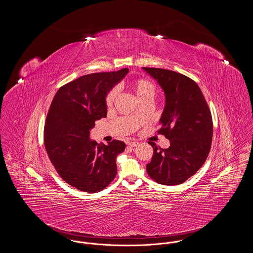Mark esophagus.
I'll return each mask as SVG.
<instances>
[{"label":"esophagus","mask_w":253,"mask_h":253,"mask_svg":"<svg viewBox=\"0 0 253 253\" xmlns=\"http://www.w3.org/2000/svg\"><path fill=\"white\" fill-rule=\"evenodd\" d=\"M127 145L129 146V147H132V148H134V147H137L139 143L137 142V141H129Z\"/></svg>","instance_id":"34e87169"}]
</instances>
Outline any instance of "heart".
I'll return each mask as SVG.
<instances>
[{"label": "heart", "mask_w": 253, "mask_h": 253, "mask_svg": "<svg viewBox=\"0 0 253 253\" xmlns=\"http://www.w3.org/2000/svg\"><path fill=\"white\" fill-rule=\"evenodd\" d=\"M129 87L131 88L133 94L139 101L144 98H153V96L156 94L155 84L151 81L144 78H138V79L132 80L129 83ZM119 95H120V91L117 87L110 89L104 98L106 107L108 108L112 107L117 101Z\"/></svg>", "instance_id": "1"}]
</instances>
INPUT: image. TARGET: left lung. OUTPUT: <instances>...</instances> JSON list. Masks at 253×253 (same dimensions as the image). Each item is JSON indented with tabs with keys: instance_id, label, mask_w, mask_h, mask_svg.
Listing matches in <instances>:
<instances>
[{
	"instance_id": "obj_1",
	"label": "left lung",
	"mask_w": 253,
	"mask_h": 253,
	"mask_svg": "<svg viewBox=\"0 0 253 253\" xmlns=\"http://www.w3.org/2000/svg\"><path fill=\"white\" fill-rule=\"evenodd\" d=\"M143 69L165 92L166 105L157 132L170 142L168 149L149 142L154 155L147 172L159 184L179 185L195 174L209 156L213 133L211 110L192 79L162 68Z\"/></svg>"
}]
</instances>
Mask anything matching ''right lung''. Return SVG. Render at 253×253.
Listing matches in <instances>:
<instances>
[{"instance_id":"right-lung-1","label":"right lung","mask_w":253,"mask_h":253,"mask_svg":"<svg viewBox=\"0 0 253 253\" xmlns=\"http://www.w3.org/2000/svg\"><path fill=\"white\" fill-rule=\"evenodd\" d=\"M128 72L123 68L80 77L61 86L51 102L43 132L45 150L60 177L80 191L100 192L117 175L116 157L125 143L98 144L89 135L95 121L107 115V92Z\"/></svg>"}]
</instances>
